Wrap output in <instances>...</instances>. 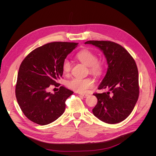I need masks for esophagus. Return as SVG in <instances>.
<instances>
[{
  "mask_svg": "<svg viewBox=\"0 0 156 156\" xmlns=\"http://www.w3.org/2000/svg\"><path fill=\"white\" fill-rule=\"evenodd\" d=\"M80 95L81 96L83 97V98H86V97H87V96H89L87 94H83V93H81V94H80Z\"/></svg>",
  "mask_w": 156,
  "mask_h": 156,
  "instance_id": "esophagus-1",
  "label": "esophagus"
}]
</instances>
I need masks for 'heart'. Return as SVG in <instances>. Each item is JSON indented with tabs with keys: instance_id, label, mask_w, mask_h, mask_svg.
<instances>
[{
	"instance_id": "b5f03b06",
	"label": "heart",
	"mask_w": 156,
	"mask_h": 156,
	"mask_svg": "<svg viewBox=\"0 0 156 156\" xmlns=\"http://www.w3.org/2000/svg\"><path fill=\"white\" fill-rule=\"evenodd\" d=\"M76 58L83 63L88 66L89 72L92 75L99 77L104 70L103 61L98 60L96 54L90 50L83 49L76 55ZM72 68L70 61L65 58L62 62V70L65 74H68ZM68 86L73 91L78 93H84L89 88L94 86V81L91 78H73L67 83Z\"/></svg>"
}]
</instances>
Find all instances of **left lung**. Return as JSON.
I'll list each match as a JSON object with an SVG mask.
<instances>
[{"label":"left lung","instance_id":"left-lung-1","mask_svg":"<svg viewBox=\"0 0 156 156\" xmlns=\"http://www.w3.org/2000/svg\"><path fill=\"white\" fill-rule=\"evenodd\" d=\"M99 48L107 62V73L98 90H108L94 93L98 103L93 114L101 121L114 124L122 122L131 113L140 93L138 71L136 62L120 44L109 41H88Z\"/></svg>","mask_w":156,"mask_h":156}]
</instances>
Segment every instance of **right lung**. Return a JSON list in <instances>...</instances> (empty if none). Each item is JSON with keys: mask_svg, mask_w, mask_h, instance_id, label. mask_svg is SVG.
I'll return each instance as SVG.
<instances>
[{"mask_svg": "<svg viewBox=\"0 0 156 156\" xmlns=\"http://www.w3.org/2000/svg\"><path fill=\"white\" fill-rule=\"evenodd\" d=\"M78 43L53 42L31 52L22 61L18 73L15 95L24 115L40 125L49 124L60 117L65 101L73 92L63 86L52 94L48 89L58 87L62 76V62Z\"/></svg>", "mask_w": 156, "mask_h": 156, "instance_id": "add662e5", "label": "right lung"}]
</instances>
